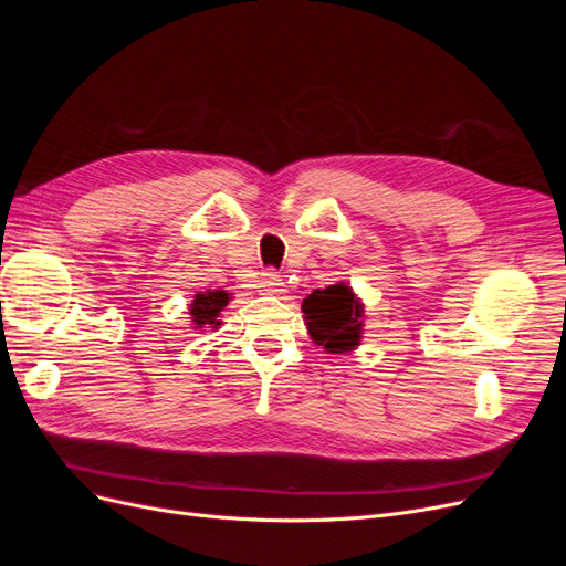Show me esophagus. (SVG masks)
Segmentation results:
<instances>
[{
	"mask_svg": "<svg viewBox=\"0 0 566 566\" xmlns=\"http://www.w3.org/2000/svg\"><path fill=\"white\" fill-rule=\"evenodd\" d=\"M260 287H262V293H266V295H281L283 290H285V285H283V279H281L279 273L273 271V269H266V271L262 273V279H260Z\"/></svg>",
	"mask_w": 566,
	"mask_h": 566,
	"instance_id": "1",
	"label": "esophagus"
}]
</instances>
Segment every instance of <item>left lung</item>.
Segmentation results:
<instances>
[{
    "label": "left lung",
    "instance_id": "1",
    "mask_svg": "<svg viewBox=\"0 0 566 566\" xmlns=\"http://www.w3.org/2000/svg\"><path fill=\"white\" fill-rule=\"evenodd\" d=\"M312 339L328 354H345L361 345L364 304L347 283H335L302 302Z\"/></svg>",
    "mask_w": 566,
    "mask_h": 566
}]
</instances>
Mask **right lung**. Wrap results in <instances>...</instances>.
Segmentation results:
<instances>
[{"mask_svg": "<svg viewBox=\"0 0 566 566\" xmlns=\"http://www.w3.org/2000/svg\"><path fill=\"white\" fill-rule=\"evenodd\" d=\"M231 295L227 290H205V293H198L188 306V314H191L193 328H219V312H224V306L229 304Z\"/></svg>", "mask_w": 566, "mask_h": 566, "instance_id": "add662e5", "label": "right lung"}]
</instances>
